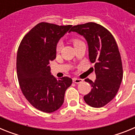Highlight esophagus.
I'll return each instance as SVG.
<instances>
[{
	"instance_id": "obj_1",
	"label": "esophagus",
	"mask_w": 135,
	"mask_h": 135,
	"mask_svg": "<svg viewBox=\"0 0 135 135\" xmlns=\"http://www.w3.org/2000/svg\"><path fill=\"white\" fill-rule=\"evenodd\" d=\"M72 80H73V82H74L76 84H80V83H82V82H83V80L77 78H74L73 79H72Z\"/></svg>"
}]
</instances>
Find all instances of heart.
<instances>
[{
	"label": "heart",
	"instance_id": "1",
	"mask_svg": "<svg viewBox=\"0 0 135 135\" xmlns=\"http://www.w3.org/2000/svg\"><path fill=\"white\" fill-rule=\"evenodd\" d=\"M70 41L72 42V44L74 45V47L75 46H77V45H79V44L82 43V40H80L78 38H76V37H72V38H70ZM61 48H62L61 43L59 42V43L57 45V46H56V52H57V53H60L61 50Z\"/></svg>",
	"mask_w": 135,
	"mask_h": 135
}]
</instances>
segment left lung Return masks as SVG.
<instances>
[{
  "mask_svg": "<svg viewBox=\"0 0 135 135\" xmlns=\"http://www.w3.org/2000/svg\"><path fill=\"white\" fill-rule=\"evenodd\" d=\"M70 31L83 36L89 45L90 61L95 64L96 80L86 78L92 89L84 97L93 108H101L115 97L120 89L123 69L118 47L114 36L105 27L94 22L74 26Z\"/></svg>",
  "mask_w": 135,
  "mask_h": 135,
  "instance_id": "8db88e82",
  "label": "left lung"
}]
</instances>
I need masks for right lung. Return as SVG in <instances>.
Segmentation results:
<instances>
[{"mask_svg": "<svg viewBox=\"0 0 135 135\" xmlns=\"http://www.w3.org/2000/svg\"><path fill=\"white\" fill-rule=\"evenodd\" d=\"M71 26L41 22L25 35L19 46L16 65L20 89L34 108L45 113L60 108L72 83L68 77L56 79L49 65L56 58L57 42Z\"/></svg>", "mask_w": 135, "mask_h": 135, "instance_id": "obj_1", "label": "right lung"}]
</instances>
